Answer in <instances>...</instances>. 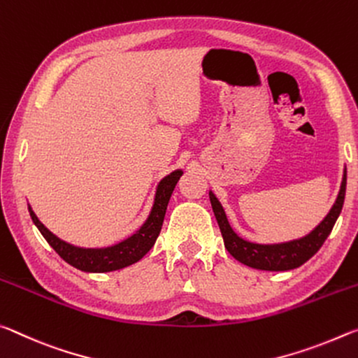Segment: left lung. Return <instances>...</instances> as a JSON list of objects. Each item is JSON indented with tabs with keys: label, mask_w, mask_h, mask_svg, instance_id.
<instances>
[{
	"label": "left lung",
	"mask_w": 358,
	"mask_h": 358,
	"mask_svg": "<svg viewBox=\"0 0 358 358\" xmlns=\"http://www.w3.org/2000/svg\"><path fill=\"white\" fill-rule=\"evenodd\" d=\"M345 182H348V171L344 168L336 201L333 203L331 209L328 210L324 220L304 236L290 239V241L285 243L259 244L241 238L233 230L224 206H222V203L213 190H209V200L215 219H217L225 248L234 259L241 262L243 265L263 269V271H287V269H294L306 263L325 243L328 234L331 233L333 227L336 224L339 214H341L345 196Z\"/></svg>",
	"instance_id": "1"
}]
</instances>
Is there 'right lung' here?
Instances as JSON below:
<instances>
[{
    "label": "right lung",
    "mask_w": 358,
    "mask_h": 358,
    "mask_svg": "<svg viewBox=\"0 0 358 358\" xmlns=\"http://www.w3.org/2000/svg\"><path fill=\"white\" fill-rule=\"evenodd\" d=\"M182 174V169H176V171L165 176L157 185L154 203H152L150 213L148 219L144 220V224L131 236L125 238L124 241L117 244L108 245V248H80V245L69 244L44 227L43 222L38 219V215L33 213L30 204H28V213H30L33 224L38 227L45 241L71 266L85 273L117 271V269L127 268L139 262L154 248L162 230L163 219H165L169 198H171L174 187L179 182Z\"/></svg>",
    "instance_id": "right-lung-1"
}]
</instances>
